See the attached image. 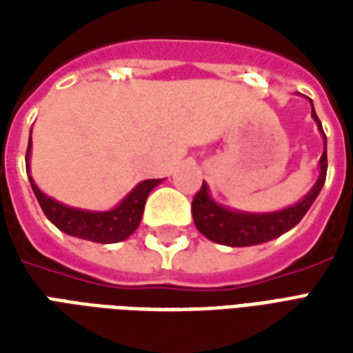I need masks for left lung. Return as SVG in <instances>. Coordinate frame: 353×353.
<instances>
[{"instance_id": "left-lung-1", "label": "left lung", "mask_w": 353, "mask_h": 353, "mask_svg": "<svg viewBox=\"0 0 353 353\" xmlns=\"http://www.w3.org/2000/svg\"><path fill=\"white\" fill-rule=\"evenodd\" d=\"M312 101V100H310ZM312 117L318 124L319 132L323 136V154L319 159V177L310 192L295 206H289L280 212L272 214H245L229 208L219 206L208 191V185L202 183L200 191L192 199V219L196 229L212 242L230 245V248H245V245H257L274 238L281 236L283 232L291 230L303 219L306 212L310 210L314 200L318 199L321 187L325 183L327 176V138L321 128L318 115L312 105Z\"/></svg>"}]
</instances>
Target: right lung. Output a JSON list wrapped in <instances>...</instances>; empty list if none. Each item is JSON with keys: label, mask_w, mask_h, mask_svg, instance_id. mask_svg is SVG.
<instances>
[{"label": "right lung", "mask_w": 353, "mask_h": 353, "mask_svg": "<svg viewBox=\"0 0 353 353\" xmlns=\"http://www.w3.org/2000/svg\"><path fill=\"white\" fill-rule=\"evenodd\" d=\"M30 151H32V136H30V143H28L26 151L28 174H30ZM30 177L32 191H34L35 199L41 206L43 214L47 215V219L54 227H58L70 236L83 238V240L98 242V244H115V242H123V240L130 236L132 232L138 229L139 221H141L149 192L161 183V179H145V181L136 185L124 196L123 202L113 210H109V212H88V210H79V208L60 204L58 200L50 199L45 192L39 191L34 177Z\"/></svg>", "instance_id": "obj_1"}]
</instances>
